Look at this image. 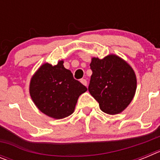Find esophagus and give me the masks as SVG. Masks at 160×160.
Here are the masks:
<instances>
[{"label":"esophagus","instance_id":"1","mask_svg":"<svg viewBox=\"0 0 160 160\" xmlns=\"http://www.w3.org/2000/svg\"><path fill=\"white\" fill-rule=\"evenodd\" d=\"M80 82H81L82 83V84L84 85V86L87 87V80H86V79H84V78L81 79V81H80Z\"/></svg>","mask_w":160,"mask_h":160}]
</instances>
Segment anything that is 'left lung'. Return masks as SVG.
Segmentation results:
<instances>
[{
    "label": "left lung",
    "instance_id": "obj_1",
    "mask_svg": "<svg viewBox=\"0 0 160 160\" xmlns=\"http://www.w3.org/2000/svg\"><path fill=\"white\" fill-rule=\"evenodd\" d=\"M89 92L103 112L121 113L132 101L136 90V77L132 68L116 55L103 59L93 58Z\"/></svg>",
    "mask_w": 160,
    "mask_h": 160
}]
</instances>
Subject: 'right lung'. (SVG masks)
I'll return each mask as SVG.
<instances>
[{
    "mask_svg": "<svg viewBox=\"0 0 160 160\" xmlns=\"http://www.w3.org/2000/svg\"><path fill=\"white\" fill-rule=\"evenodd\" d=\"M87 88L73 78L64 67L63 61L56 66L42 65L32 76L29 93L39 110L56 119L66 118L74 111L78 98Z\"/></svg>",
    "mask_w": 160,
    "mask_h": 160,
    "instance_id": "right-lung-1",
    "label": "right lung"
}]
</instances>
